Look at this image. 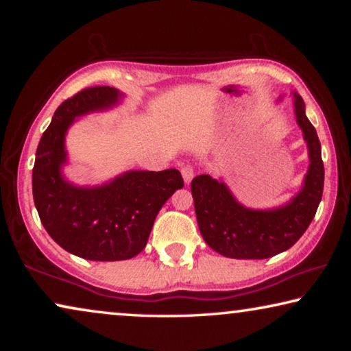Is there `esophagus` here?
Returning a JSON list of instances; mask_svg holds the SVG:
<instances>
[{
  "label": "esophagus",
  "mask_w": 351,
  "mask_h": 351,
  "mask_svg": "<svg viewBox=\"0 0 351 351\" xmlns=\"http://www.w3.org/2000/svg\"><path fill=\"white\" fill-rule=\"evenodd\" d=\"M181 175H182V178H184V181H186V184H189L190 181H192V178H193V175H195L192 165H189V164L182 165Z\"/></svg>",
  "instance_id": "1"
}]
</instances>
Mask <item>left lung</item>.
I'll list each match as a JSON object with an SVG mask.
<instances>
[{"label": "left lung", "instance_id": "1", "mask_svg": "<svg viewBox=\"0 0 351 351\" xmlns=\"http://www.w3.org/2000/svg\"><path fill=\"white\" fill-rule=\"evenodd\" d=\"M297 123L304 132L310 169L304 189L291 203L274 210L246 209L223 182L209 175L192 180V197L199 232L213 251L229 258L260 260L287 251L304 235L322 199L324 162L316 128L305 114V104L294 94Z\"/></svg>", "mask_w": 351, "mask_h": 351}]
</instances>
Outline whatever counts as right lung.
<instances>
[{
    "mask_svg": "<svg viewBox=\"0 0 351 351\" xmlns=\"http://www.w3.org/2000/svg\"><path fill=\"white\" fill-rule=\"evenodd\" d=\"M121 94L91 86L58 106L40 139L32 169V193L41 224L64 251L96 261L128 260L145 247L154 218L184 186L176 169L128 171L96 189L71 186L62 178L64 133L77 116L114 105Z\"/></svg>",
    "mask_w": 351,
    "mask_h": 351,
    "instance_id": "add662e5",
    "label": "right lung"
}]
</instances>
